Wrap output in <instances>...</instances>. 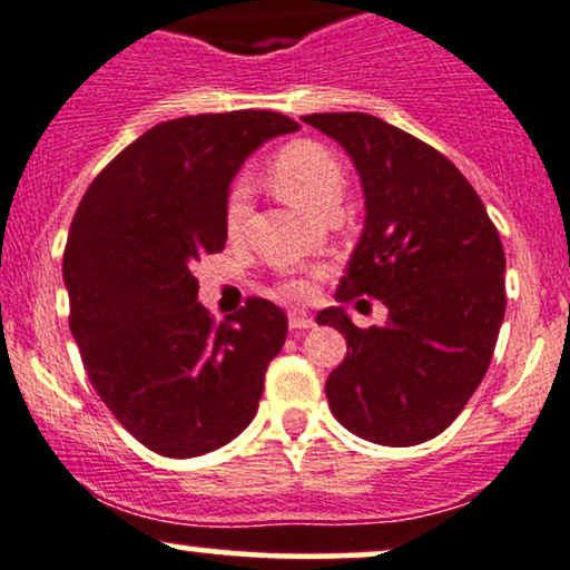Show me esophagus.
<instances>
[{
	"label": "esophagus",
	"mask_w": 570,
	"mask_h": 570,
	"mask_svg": "<svg viewBox=\"0 0 570 570\" xmlns=\"http://www.w3.org/2000/svg\"><path fill=\"white\" fill-rule=\"evenodd\" d=\"M287 323H291L293 331H309V327H314V320L301 309H293L291 314H287Z\"/></svg>",
	"instance_id": "obj_1"
}]
</instances>
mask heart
Wrapping results in <instances>:
<instances>
[{
  "label": "heart",
  "instance_id": "obj_1",
  "mask_svg": "<svg viewBox=\"0 0 570 570\" xmlns=\"http://www.w3.org/2000/svg\"><path fill=\"white\" fill-rule=\"evenodd\" d=\"M269 180L279 197L287 203L304 207L309 213H323L325 207L336 205L344 191V170L338 157L327 146L314 140H296L285 146L269 165ZM250 216V191L247 186H234L226 199V229L229 234L239 232ZM304 291V285L285 283V293Z\"/></svg>",
  "mask_w": 570,
  "mask_h": 570
}]
</instances>
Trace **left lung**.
I'll return each instance as SVG.
<instances>
[{"label":"left lung","instance_id":"1","mask_svg":"<svg viewBox=\"0 0 570 570\" xmlns=\"http://www.w3.org/2000/svg\"><path fill=\"white\" fill-rule=\"evenodd\" d=\"M350 154L365 220L336 301L373 296L384 327H357L344 306L320 325L346 336L325 381L331 413L357 438L407 448L451 426L491 365L504 323V247L483 199L451 159L363 111L306 114Z\"/></svg>","mask_w":570,"mask_h":570}]
</instances>
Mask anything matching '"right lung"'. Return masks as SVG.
Here are the masks:
<instances>
[{"label": "right lung", "instance_id": "1", "mask_svg": "<svg viewBox=\"0 0 570 570\" xmlns=\"http://www.w3.org/2000/svg\"><path fill=\"white\" fill-rule=\"evenodd\" d=\"M277 111L197 114L151 127L100 170L63 253L71 336L98 397L132 438L170 459L232 443L250 424L287 317L250 298L216 325L194 264L226 245V199Z\"/></svg>", "mask_w": 570, "mask_h": 570}]
</instances>
